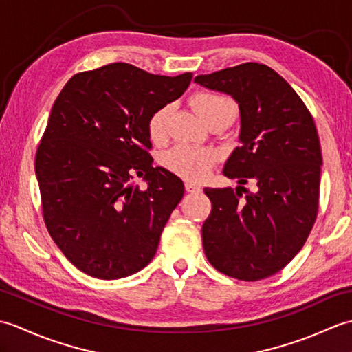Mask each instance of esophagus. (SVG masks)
I'll return each instance as SVG.
<instances>
[{
  "label": "esophagus",
  "mask_w": 352,
  "mask_h": 352,
  "mask_svg": "<svg viewBox=\"0 0 352 352\" xmlns=\"http://www.w3.org/2000/svg\"><path fill=\"white\" fill-rule=\"evenodd\" d=\"M184 188H186V190L190 192V193H198V192H201V186L197 184V183H192V182H186Z\"/></svg>",
  "instance_id": "1"
}]
</instances>
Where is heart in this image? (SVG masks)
I'll use <instances>...</instances> for the list:
<instances>
[{
	"instance_id": "obj_1",
	"label": "heart",
	"mask_w": 352,
	"mask_h": 352,
	"mask_svg": "<svg viewBox=\"0 0 352 352\" xmlns=\"http://www.w3.org/2000/svg\"><path fill=\"white\" fill-rule=\"evenodd\" d=\"M193 107L206 124L212 121L231 122L236 115V106L230 98L213 92H199L192 98ZM169 107L157 109L148 119V136L154 144H163L168 134ZM214 160V153L207 148H197L189 145H178L160 157L162 166L188 180H199L210 169Z\"/></svg>"
}]
</instances>
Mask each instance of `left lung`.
Returning a JSON list of instances; mask_svg holds the SVG:
<instances>
[{"label": "left lung", "instance_id": "8db88e82", "mask_svg": "<svg viewBox=\"0 0 352 352\" xmlns=\"http://www.w3.org/2000/svg\"><path fill=\"white\" fill-rule=\"evenodd\" d=\"M239 102L241 142L223 168L248 190L204 189L212 212L203 226L207 260L243 281L271 276L301 251L319 207L322 153L315 121L292 86L261 63L195 78Z\"/></svg>", "mask_w": 352, "mask_h": 352}]
</instances>
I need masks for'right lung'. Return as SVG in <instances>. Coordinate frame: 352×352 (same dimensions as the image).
<instances>
[{"label":"right lung","instance_id":"obj_1","mask_svg":"<svg viewBox=\"0 0 352 352\" xmlns=\"http://www.w3.org/2000/svg\"><path fill=\"white\" fill-rule=\"evenodd\" d=\"M190 80L111 63L76 74L58 94L34 168L45 226L81 272L116 280L153 260L184 184L153 166L148 119ZM136 175L145 191L129 184Z\"/></svg>","mask_w":352,"mask_h":352}]
</instances>
